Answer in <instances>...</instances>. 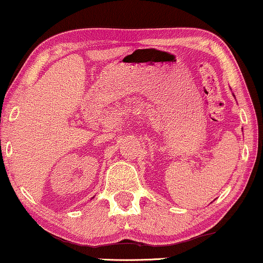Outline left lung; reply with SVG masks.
I'll return each instance as SVG.
<instances>
[{"instance_id": "8db88e82", "label": "left lung", "mask_w": 263, "mask_h": 263, "mask_svg": "<svg viewBox=\"0 0 263 263\" xmlns=\"http://www.w3.org/2000/svg\"><path fill=\"white\" fill-rule=\"evenodd\" d=\"M234 96H235V95H234Z\"/></svg>"}]
</instances>
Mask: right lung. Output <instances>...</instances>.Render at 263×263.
<instances>
[{"instance_id": "right-lung-1", "label": "right lung", "mask_w": 263, "mask_h": 263, "mask_svg": "<svg viewBox=\"0 0 263 263\" xmlns=\"http://www.w3.org/2000/svg\"><path fill=\"white\" fill-rule=\"evenodd\" d=\"M93 198H94V197H93Z\"/></svg>"}]
</instances>
